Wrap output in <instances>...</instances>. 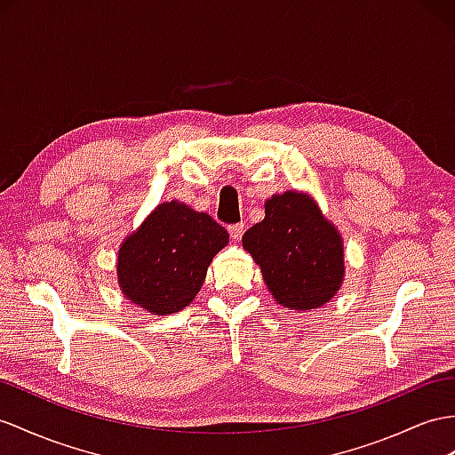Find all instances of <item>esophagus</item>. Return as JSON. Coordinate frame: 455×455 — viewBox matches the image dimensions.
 Returning <instances> with one entry per match:
<instances>
[{"label": "esophagus", "instance_id": "1", "mask_svg": "<svg viewBox=\"0 0 455 455\" xmlns=\"http://www.w3.org/2000/svg\"><path fill=\"white\" fill-rule=\"evenodd\" d=\"M228 235H230L232 240H240L242 235H243V225H242V223L230 225V227H228Z\"/></svg>", "mask_w": 455, "mask_h": 455}]
</instances>
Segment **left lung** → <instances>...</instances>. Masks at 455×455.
<instances>
[{"label":"left lung","instance_id":"left-lung-1","mask_svg":"<svg viewBox=\"0 0 455 455\" xmlns=\"http://www.w3.org/2000/svg\"><path fill=\"white\" fill-rule=\"evenodd\" d=\"M242 246L286 307H321L342 284V238L304 194L286 192L267 200L265 219L242 236Z\"/></svg>","mask_w":455,"mask_h":455}]
</instances>
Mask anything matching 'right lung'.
<instances>
[{
  "instance_id": "1",
  "label": "right lung",
  "mask_w": 455,
  "mask_h": 455,
  "mask_svg": "<svg viewBox=\"0 0 455 455\" xmlns=\"http://www.w3.org/2000/svg\"><path fill=\"white\" fill-rule=\"evenodd\" d=\"M227 243L228 232L209 215L163 204L121 246L119 284L140 307L169 315L200 292L209 263Z\"/></svg>"
}]
</instances>
